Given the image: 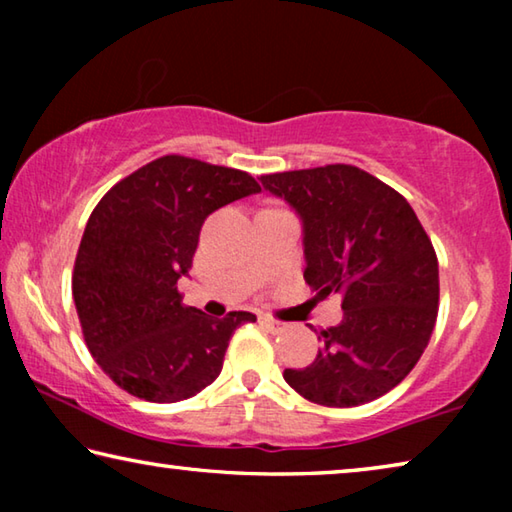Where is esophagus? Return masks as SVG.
<instances>
[{
    "instance_id": "esophagus-1",
    "label": "esophagus",
    "mask_w": 512,
    "mask_h": 512,
    "mask_svg": "<svg viewBox=\"0 0 512 512\" xmlns=\"http://www.w3.org/2000/svg\"><path fill=\"white\" fill-rule=\"evenodd\" d=\"M259 320H262V323H264L268 329H271V332H282V329L287 327V325L282 323V320H277V318H273V316H262Z\"/></svg>"
}]
</instances>
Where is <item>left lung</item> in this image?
<instances>
[{"instance_id":"obj_1","label":"left lung","mask_w":512,"mask_h":512,"mask_svg":"<svg viewBox=\"0 0 512 512\" xmlns=\"http://www.w3.org/2000/svg\"><path fill=\"white\" fill-rule=\"evenodd\" d=\"M262 185L302 219L309 287L343 298L314 363L284 379L336 409L386 395L422 357L438 316V257L413 207L352 164L268 173Z\"/></svg>"}]
</instances>
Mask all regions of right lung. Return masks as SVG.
I'll use <instances>...</instances> for the list:
<instances>
[{
	"mask_svg": "<svg viewBox=\"0 0 512 512\" xmlns=\"http://www.w3.org/2000/svg\"><path fill=\"white\" fill-rule=\"evenodd\" d=\"M262 192L246 171L162 155L94 207L76 253L72 296L94 361L146 402H180L219 377L230 336L250 311L210 318L183 305L201 225L214 210Z\"/></svg>",
	"mask_w": 512,
	"mask_h": 512,
	"instance_id": "add662e5",
	"label": "right lung"
}]
</instances>
